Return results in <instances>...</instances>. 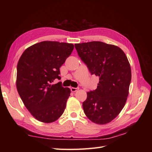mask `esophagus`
<instances>
[{
  "label": "esophagus",
  "mask_w": 152,
  "mask_h": 152,
  "mask_svg": "<svg viewBox=\"0 0 152 152\" xmlns=\"http://www.w3.org/2000/svg\"><path fill=\"white\" fill-rule=\"evenodd\" d=\"M79 87H71V91L72 92H75V91L79 90Z\"/></svg>",
  "instance_id": "obj_1"
}]
</instances>
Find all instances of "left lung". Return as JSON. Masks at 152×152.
Instances as JSON below:
<instances>
[{"label":"left lung","mask_w":152,"mask_h":152,"mask_svg":"<svg viewBox=\"0 0 152 152\" xmlns=\"http://www.w3.org/2000/svg\"><path fill=\"white\" fill-rule=\"evenodd\" d=\"M91 75L99 77L97 89L87 93L82 103L89 120L98 124L113 121L126 104L131 80L130 64L123 50L99 41L75 44Z\"/></svg>","instance_id":"8db88e82"}]
</instances>
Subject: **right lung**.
<instances>
[{
    "label": "right lung",
    "mask_w": 152,
    "mask_h": 152,
    "mask_svg": "<svg viewBox=\"0 0 152 152\" xmlns=\"http://www.w3.org/2000/svg\"><path fill=\"white\" fill-rule=\"evenodd\" d=\"M74 45L43 41L27 48L17 65L16 87L26 108L37 120L53 122L65 109L70 89L63 87L59 68L70 56Z\"/></svg>",
    "instance_id": "right-lung-1"
}]
</instances>
